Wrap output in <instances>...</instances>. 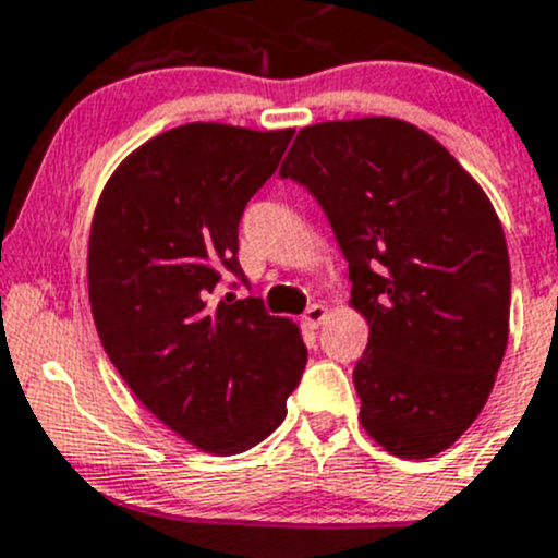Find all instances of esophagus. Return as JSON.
Listing matches in <instances>:
<instances>
[{
    "label": "esophagus",
    "mask_w": 558,
    "mask_h": 558,
    "mask_svg": "<svg viewBox=\"0 0 558 558\" xmlns=\"http://www.w3.org/2000/svg\"><path fill=\"white\" fill-rule=\"evenodd\" d=\"M325 317H327V308L319 306V303H312V306H308L306 312H303V325H306V327H319L322 322H325Z\"/></svg>",
    "instance_id": "34e87169"
}]
</instances>
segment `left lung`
I'll list each match as a JSON object with an SVG mask.
<instances>
[{
  "mask_svg": "<svg viewBox=\"0 0 558 558\" xmlns=\"http://www.w3.org/2000/svg\"><path fill=\"white\" fill-rule=\"evenodd\" d=\"M279 174L317 198L371 325L354 365L367 435L403 459L449 449L508 347L510 257L486 193L395 118L308 125Z\"/></svg>",
  "mask_w": 558,
  "mask_h": 558,
  "instance_id": "1",
  "label": "left lung"
}]
</instances>
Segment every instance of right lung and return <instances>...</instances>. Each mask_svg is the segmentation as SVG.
I'll list each match as a JSON object with an SVG mask.
<instances>
[{"instance_id": "add662e5", "label": "right lung", "mask_w": 558, "mask_h": 558, "mask_svg": "<svg viewBox=\"0 0 558 558\" xmlns=\"http://www.w3.org/2000/svg\"><path fill=\"white\" fill-rule=\"evenodd\" d=\"M292 131L187 123L120 163L88 244L90 312L131 392L209 453H239L279 427L306 367L290 319L271 317L239 263V222ZM233 276L226 296L221 279Z\"/></svg>"}]
</instances>
